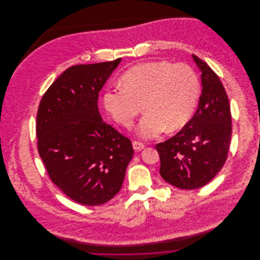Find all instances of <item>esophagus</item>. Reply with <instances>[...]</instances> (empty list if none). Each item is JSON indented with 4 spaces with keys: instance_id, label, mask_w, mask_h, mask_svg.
Listing matches in <instances>:
<instances>
[{
    "instance_id": "34e87169",
    "label": "esophagus",
    "mask_w": 260,
    "mask_h": 260,
    "mask_svg": "<svg viewBox=\"0 0 260 260\" xmlns=\"http://www.w3.org/2000/svg\"><path fill=\"white\" fill-rule=\"evenodd\" d=\"M144 147H145V145L142 142H139V141H134L133 142V148L136 151H141Z\"/></svg>"
}]
</instances>
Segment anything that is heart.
I'll list each match as a JSON object with an SVG mask.
<instances>
[{"label": "heart", "mask_w": 260, "mask_h": 260, "mask_svg": "<svg viewBox=\"0 0 260 260\" xmlns=\"http://www.w3.org/2000/svg\"><path fill=\"white\" fill-rule=\"evenodd\" d=\"M122 84L109 86L103 96L106 111L117 123L130 127L144 109L137 133L149 139L166 129L175 131L191 119L198 104L200 84L186 64L152 61L122 75Z\"/></svg>", "instance_id": "obj_1"}]
</instances>
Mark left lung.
<instances>
[{
  "label": "left lung",
  "instance_id": "8db88e82",
  "mask_svg": "<svg viewBox=\"0 0 260 260\" xmlns=\"http://www.w3.org/2000/svg\"><path fill=\"white\" fill-rule=\"evenodd\" d=\"M201 71L202 93L191 120L170 139L156 144L160 175L180 189H197L222 168L231 139L230 104L217 74L192 55Z\"/></svg>",
  "mask_w": 260,
  "mask_h": 260
}]
</instances>
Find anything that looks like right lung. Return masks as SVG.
I'll return each instance as SVG.
<instances>
[{
	"label": "right lung",
	"mask_w": 260,
	"mask_h": 260,
	"mask_svg": "<svg viewBox=\"0 0 260 260\" xmlns=\"http://www.w3.org/2000/svg\"><path fill=\"white\" fill-rule=\"evenodd\" d=\"M120 61L68 68L38 108V152L50 179L87 206L104 204L120 191L134 154L131 140L102 121L97 104Z\"/></svg>",
	"instance_id": "obj_1"
}]
</instances>
